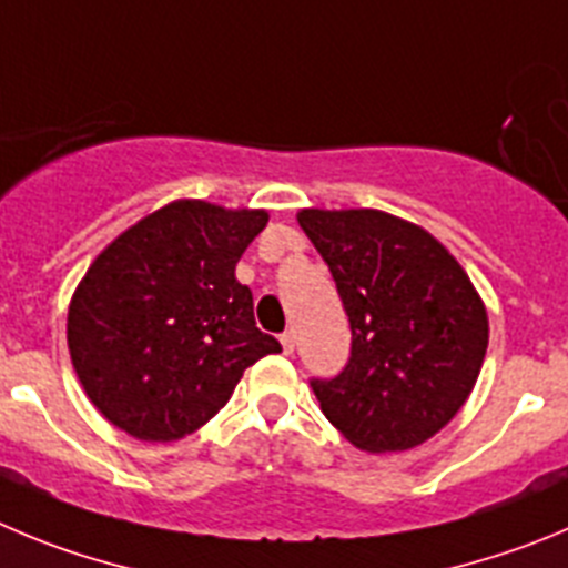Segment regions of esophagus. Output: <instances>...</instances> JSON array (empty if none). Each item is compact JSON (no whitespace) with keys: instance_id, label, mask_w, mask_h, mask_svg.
I'll use <instances>...</instances> for the list:
<instances>
[{"instance_id":"esophagus-1","label":"esophagus","mask_w":568,"mask_h":568,"mask_svg":"<svg viewBox=\"0 0 568 568\" xmlns=\"http://www.w3.org/2000/svg\"><path fill=\"white\" fill-rule=\"evenodd\" d=\"M280 344H283V349L291 356V353H294V347H296V333L294 331H285L283 336H280Z\"/></svg>"}]
</instances>
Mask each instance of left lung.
<instances>
[{
	"label": "left lung",
	"mask_w": 568,
	"mask_h": 568,
	"mask_svg": "<svg viewBox=\"0 0 568 568\" xmlns=\"http://www.w3.org/2000/svg\"><path fill=\"white\" fill-rule=\"evenodd\" d=\"M300 226L336 280L349 358L314 378L327 420L386 454L426 443L468 400L487 349V311L448 248L381 210H302Z\"/></svg>",
	"instance_id": "left-lung-1"
}]
</instances>
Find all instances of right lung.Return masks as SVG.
Returning <instances> with one entry per match:
<instances>
[{
	"instance_id": "1",
	"label": "right lung",
	"mask_w": 568,
	"mask_h": 568,
	"mask_svg": "<svg viewBox=\"0 0 568 568\" xmlns=\"http://www.w3.org/2000/svg\"><path fill=\"white\" fill-rule=\"evenodd\" d=\"M266 210L173 201L111 241L69 302L72 367L105 420L171 443L219 415L257 358L280 342L254 325L235 280Z\"/></svg>"
}]
</instances>
